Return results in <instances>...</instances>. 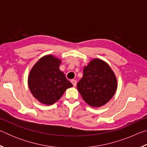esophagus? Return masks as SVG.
Listing matches in <instances>:
<instances>
[{"mask_svg": "<svg viewBox=\"0 0 147 147\" xmlns=\"http://www.w3.org/2000/svg\"><path fill=\"white\" fill-rule=\"evenodd\" d=\"M71 83L73 84V86L75 87V86H76V81L75 80H71Z\"/></svg>", "mask_w": 147, "mask_h": 147, "instance_id": "34e87169", "label": "esophagus"}]
</instances>
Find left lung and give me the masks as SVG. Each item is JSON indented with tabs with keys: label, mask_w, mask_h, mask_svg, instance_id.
<instances>
[{
	"label": "left lung",
	"mask_w": 147,
	"mask_h": 147,
	"mask_svg": "<svg viewBox=\"0 0 147 147\" xmlns=\"http://www.w3.org/2000/svg\"><path fill=\"white\" fill-rule=\"evenodd\" d=\"M117 88L115 74L108 64L94 59L84 68L77 89L84 100L92 107H100L113 97Z\"/></svg>",
	"instance_id": "obj_1"
}]
</instances>
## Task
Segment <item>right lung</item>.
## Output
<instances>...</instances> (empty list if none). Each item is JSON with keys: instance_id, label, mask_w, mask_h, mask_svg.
<instances>
[{"instance_id": "right-lung-1", "label": "right lung", "mask_w": 147, "mask_h": 147, "mask_svg": "<svg viewBox=\"0 0 147 147\" xmlns=\"http://www.w3.org/2000/svg\"><path fill=\"white\" fill-rule=\"evenodd\" d=\"M61 60L52 55L45 56L30 72V90L41 103L51 105L58 101L67 88L73 87L63 72L59 69Z\"/></svg>"}]
</instances>
